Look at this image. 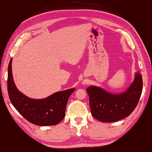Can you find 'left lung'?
Wrapping results in <instances>:
<instances>
[{
  "label": "left lung",
  "instance_id": "1",
  "mask_svg": "<svg viewBox=\"0 0 152 152\" xmlns=\"http://www.w3.org/2000/svg\"><path fill=\"white\" fill-rule=\"evenodd\" d=\"M143 87L142 75L135 79L124 93L114 94L94 86L87 88L92 116L102 122H114L126 118L135 109Z\"/></svg>",
  "mask_w": 152,
  "mask_h": 152
}]
</instances>
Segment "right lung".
<instances>
[{"label":"right lung","instance_id":"add662e5","mask_svg":"<svg viewBox=\"0 0 152 152\" xmlns=\"http://www.w3.org/2000/svg\"><path fill=\"white\" fill-rule=\"evenodd\" d=\"M12 60L8 67L7 88L10 102L28 122L37 126L59 124L65 115L68 99L75 88L59 91L44 99L28 98L17 89L12 73Z\"/></svg>","mask_w":152,"mask_h":152}]
</instances>
